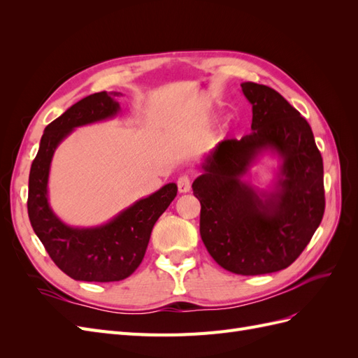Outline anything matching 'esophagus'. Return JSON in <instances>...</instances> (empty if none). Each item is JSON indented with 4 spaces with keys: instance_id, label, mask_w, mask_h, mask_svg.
Listing matches in <instances>:
<instances>
[{
    "instance_id": "esophagus-1",
    "label": "esophagus",
    "mask_w": 358,
    "mask_h": 358,
    "mask_svg": "<svg viewBox=\"0 0 358 358\" xmlns=\"http://www.w3.org/2000/svg\"><path fill=\"white\" fill-rule=\"evenodd\" d=\"M176 185H178L179 192H188L191 189V179H189V176H187V175L179 176Z\"/></svg>"
}]
</instances>
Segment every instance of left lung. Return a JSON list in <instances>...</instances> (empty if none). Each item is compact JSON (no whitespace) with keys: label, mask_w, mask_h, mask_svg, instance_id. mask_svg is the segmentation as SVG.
<instances>
[{"label":"left lung","mask_w":358,"mask_h":358,"mask_svg":"<svg viewBox=\"0 0 358 358\" xmlns=\"http://www.w3.org/2000/svg\"><path fill=\"white\" fill-rule=\"evenodd\" d=\"M252 104L251 134L224 140L206 157L192 183L200 200V236L212 258L236 275L287 268L321 224L324 167L310 125L266 85H241ZM272 150L283 159L275 192L259 194L241 178Z\"/></svg>","instance_id":"1"}]
</instances>
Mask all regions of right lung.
<instances>
[{"label":"right lung","mask_w":358,"mask_h":358,"mask_svg":"<svg viewBox=\"0 0 358 358\" xmlns=\"http://www.w3.org/2000/svg\"><path fill=\"white\" fill-rule=\"evenodd\" d=\"M121 92H96L73 104L50 122L40 140L28 183V216L32 230L64 273L86 282H115L131 275L142 263L154 225L176 197V183L140 199L112 221L94 229H76L52 212L48 200L50 161L58 145L76 127L113 117Z\"/></svg>","instance_id":"obj_1"}]
</instances>
